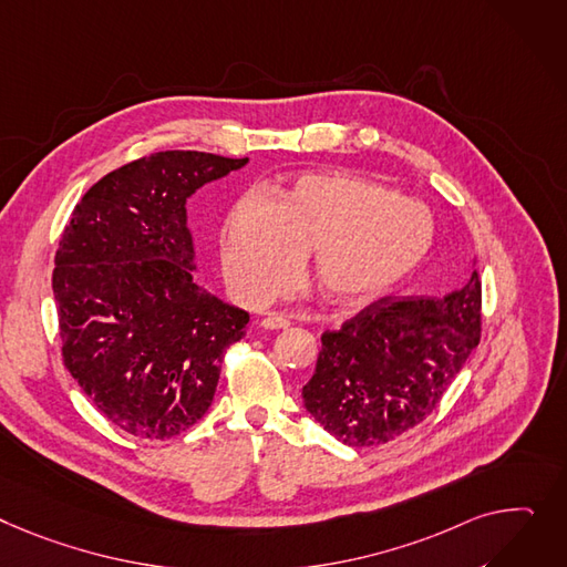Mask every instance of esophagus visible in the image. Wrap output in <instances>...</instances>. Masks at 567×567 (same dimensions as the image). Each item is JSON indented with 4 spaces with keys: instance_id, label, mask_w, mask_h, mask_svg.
<instances>
[{
    "instance_id": "34e87169",
    "label": "esophagus",
    "mask_w": 567,
    "mask_h": 567,
    "mask_svg": "<svg viewBox=\"0 0 567 567\" xmlns=\"http://www.w3.org/2000/svg\"><path fill=\"white\" fill-rule=\"evenodd\" d=\"M261 328L267 330H282V328H289V319L282 317V315H267L261 319Z\"/></svg>"
}]
</instances>
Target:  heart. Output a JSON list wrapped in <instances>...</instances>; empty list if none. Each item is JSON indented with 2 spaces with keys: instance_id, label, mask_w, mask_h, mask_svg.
Here are the masks:
<instances>
[{
  "instance_id": "heart-1",
  "label": "heart",
  "mask_w": 567,
  "mask_h": 567,
  "mask_svg": "<svg viewBox=\"0 0 567 567\" xmlns=\"http://www.w3.org/2000/svg\"><path fill=\"white\" fill-rule=\"evenodd\" d=\"M223 274L261 303L282 291L312 250L319 291L337 306L379 298L420 269L433 246L431 214L390 188L334 173L296 177L278 198L250 192L220 228Z\"/></svg>"
}]
</instances>
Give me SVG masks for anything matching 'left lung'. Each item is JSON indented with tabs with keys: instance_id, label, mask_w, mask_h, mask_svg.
<instances>
[{
	"instance_id": "obj_1",
	"label": "left lung",
	"mask_w": 567,
	"mask_h": 567,
	"mask_svg": "<svg viewBox=\"0 0 567 567\" xmlns=\"http://www.w3.org/2000/svg\"><path fill=\"white\" fill-rule=\"evenodd\" d=\"M476 259L442 298H383L321 334L303 405L349 446L385 444L435 410L481 337Z\"/></svg>"
}]
</instances>
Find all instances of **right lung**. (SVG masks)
<instances>
[{
    "label": "right lung",
    "mask_w": 567,
    "mask_h": 567,
    "mask_svg": "<svg viewBox=\"0 0 567 567\" xmlns=\"http://www.w3.org/2000/svg\"><path fill=\"white\" fill-rule=\"evenodd\" d=\"M248 164L194 150L136 159L93 184L54 257L63 362L104 417L164 440L212 405L223 353L250 315L194 280L186 200Z\"/></svg>",
    "instance_id": "1"
}]
</instances>
